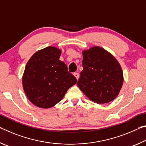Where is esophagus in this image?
I'll return each instance as SVG.
<instances>
[{"label": "esophagus", "mask_w": 146, "mask_h": 146, "mask_svg": "<svg viewBox=\"0 0 146 146\" xmlns=\"http://www.w3.org/2000/svg\"><path fill=\"white\" fill-rule=\"evenodd\" d=\"M74 76H75L76 78L77 79V80H78L79 78H80V74H79L77 73V72H74Z\"/></svg>", "instance_id": "obj_1"}]
</instances>
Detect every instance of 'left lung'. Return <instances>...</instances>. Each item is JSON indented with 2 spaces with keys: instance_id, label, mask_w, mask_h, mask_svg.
<instances>
[{
  "instance_id": "1",
  "label": "left lung",
  "mask_w": 146,
  "mask_h": 146,
  "mask_svg": "<svg viewBox=\"0 0 146 146\" xmlns=\"http://www.w3.org/2000/svg\"><path fill=\"white\" fill-rule=\"evenodd\" d=\"M82 54L83 70L77 83L78 87L96 104L113 101L123 83L120 63L110 52L98 46L83 50Z\"/></svg>"
}]
</instances>
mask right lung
<instances>
[{
	"label": "right lung",
	"instance_id": "1",
	"mask_svg": "<svg viewBox=\"0 0 146 146\" xmlns=\"http://www.w3.org/2000/svg\"><path fill=\"white\" fill-rule=\"evenodd\" d=\"M61 50L48 46L30 57L25 66L23 87L28 100L42 109L54 107L63 99L77 80L59 60Z\"/></svg>",
	"mask_w": 146,
	"mask_h": 146
}]
</instances>
